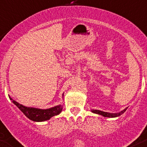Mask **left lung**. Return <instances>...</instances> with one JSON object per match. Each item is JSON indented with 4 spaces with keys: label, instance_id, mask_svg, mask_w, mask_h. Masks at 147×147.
Here are the masks:
<instances>
[{
    "label": "left lung",
    "instance_id": "obj_1",
    "mask_svg": "<svg viewBox=\"0 0 147 147\" xmlns=\"http://www.w3.org/2000/svg\"><path fill=\"white\" fill-rule=\"evenodd\" d=\"M127 108H125L124 110H123L122 111L119 112V113H108V112H105V111H99V110H92L91 111L92 113H97V114H99V115H102L105 117H119V116L122 115L124 112L125 111L127 110Z\"/></svg>",
    "mask_w": 147,
    "mask_h": 147
}]
</instances>
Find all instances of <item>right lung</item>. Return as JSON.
<instances>
[{"instance_id": "right-lung-1", "label": "right lung", "mask_w": 147, "mask_h": 147, "mask_svg": "<svg viewBox=\"0 0 147 147\" xmlns=\"http://www.w3.org/2000/svg\"><path fill=\"white\" fill-rule=\"evenodd\" d=\"M9 98L10 100H12L13 104L16 105L20 109L21 111H22V113H24L28 119L34 122H42L49 120L51 117H52L54 116L58 115L63 110V106L61 105L49 108V109L29 108V107H25V106L19 104L18 102L13 100L10 96H9Z\"/></svg>"}]
</instances>
